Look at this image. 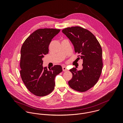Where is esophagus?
<instances>
[{
  "instance_id": "34e87169",
  "label": "esophagus",
  "mask_w": 123,
  "mask_h": 123,
  "mask_svg": "<svg viewBox=\"0 0 123 123\" xmlns=\"http://www.w3.org/2000/svg\"><path fill=\"white\" fill-rule=\"evenodd\" d=\"M62 70H63V71H66L68 70L67 69V68H66V67L63 66V67H62Z\"/></svg>"
}]
</instances>
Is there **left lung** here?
Masks as SVG:
<instances>
[{"mask_svg":"<svg viewBox=\"0 0 123 123\" xmlns=\"http://www.w3.org/2000/svg\"><path fill=\"white\" fill-rule=\"evenodd\" d=\"M62 32L73 44L75 52L83 60V68L78 70L71 69L72 78L69 81L70 88L80 92H85L98 82L103 67L102 50L94 35L80 26L68 27Z\"/></svg>","mask_w":123,"mask_h":123,"instance_id":"1","label":"left lung"}]
</instances>
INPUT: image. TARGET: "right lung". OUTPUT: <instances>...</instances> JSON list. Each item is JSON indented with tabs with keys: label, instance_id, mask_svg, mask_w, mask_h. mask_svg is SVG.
Instances as JSON below:
<instances>
[{
	"label": "right lung",
	"instance_id": "add662e5",
	"mask_svg": "<svg viewBox=\"0 0 123 123\" xmlns=\"http://www.w3.org/2000/svg\"><path fill=\"white\" fill-rule=\"evenodd\" d=\"M60 31L52 28L38 29L27 38L22 46L21 77L27 88L37 96L51 93L55 86V76L62 71L61 65H54L49 70L43 66L42 59L48 53L53 38Z\"/></svg>",
	"mask_w": 123,
	"mask_h": 123
}]
</instances>
